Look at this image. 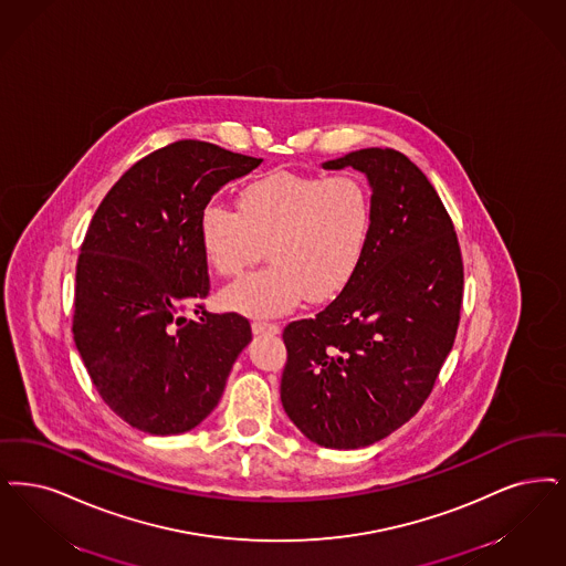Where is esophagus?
<instances>
[{
	"label": "esophagus",
	"mask_w": 566,
	"mask_h": 566,
	"mask_svg": "<svg viewBox=\"0 0 566 566\" xmlns=\"http://www.w3.org/2000/svg\"><path fill=\"white\" fill-rule=\"evenodd\" d=\"M252 333H254V335H277V333H280V326L273 324V322H261V319H256V322H252Z\"/></svg>",
	"instance_id": "1"
}]
</instances>
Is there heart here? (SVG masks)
Segmentation results:
<instances>
[{"label":"heart","instance_id":"obj_1","mask_svg":"<svg viewBox=\"0 0 566 566\" xmlns=\"http://www.w3.org/2000/svg\"><path fill=\"white\" fill-rule=\"evenodd\" d=\"M370 187L354 175L317 177L273 170L247 182L235 212L210 203L198 233L206 263L219 275H240L265 249L270 268L221 293V305L250 317L284 316L326 303L358 272L373 231Z\"/></svg>","mask_w":566,"mask_h":566}]
</instances>
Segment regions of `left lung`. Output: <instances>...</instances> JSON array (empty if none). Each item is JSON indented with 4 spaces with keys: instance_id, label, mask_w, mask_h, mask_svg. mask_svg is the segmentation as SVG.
Returning <instances> with one entry per match:
<instances>
[{
    "instance_id": "1",
    "label": "left lung",
    "mask_w": 566,
    "mask_h": 566,
    "mask_svg": "<svg viewBox=\"0 0 566 566\" xmlns=\"http://www.w3.org/2000/svg\"><path fill=\"white\" fill-rule=\"evenodd\" d=\"M345 166L373 189L368 249L345 291L282 335V407L326 449L368 447L423 407L463 298L457 233L428 177L405 154L379 147L322 164Z\"/></svg>"
}]
</instances>
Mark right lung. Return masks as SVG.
I'll use <instances>...</instances> for the list:
<instances>
[{
  "instance_id": "add662e5",
  "label": "right lung",
  "mask_w": 566,
  "mask_h": 566,
  "mask_svg": "<svg viewBox=\"0 0 566 566\" xmlns=\"http://www.w3.org/2000/svg\"><path fill=\"white\" fill-rule=\"evenodd\" d=\"M261 161L177 140L138 159L92 217L75 272L73 339L105 405L136 430L200 426L252 339L247 317L200 303L210 277L198 223L226 182ZM189 304L200 321L181 316Z\"/></svg>"
}]
</instances>
